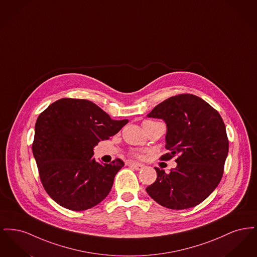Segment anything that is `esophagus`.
<instances>
[{
    "label": "esophagus",
    "instance_id": "esophagus-1",
    "mask_svg": "<svg viewBox=\"0 0 257 257\" xmlns=\"http://www.w3.org/2000/svg\"><path fill=\"white\" fill-rule=\"evenodd\" d=\"M128 166L131 167V168H133L136 171H141V170H143L144 167H145L144 165H142V164H137V163H129Z\"/></svg>",
    "mask_w": 257,
    "mask_h": 257
}]
</instances>
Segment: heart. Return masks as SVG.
Listing matches in <instances>:
<instances>
[{
  "mask_svg": "<svg viewBox=\"0 0 257 257\" xmlns=\"http://www.w3.org/2000/svg\"><path fill=\"white\" fill-rule=\"evenodd\" d=\"M133 155H134V157L139 158V159H142V158H143V154H142V153H134Z\"/></svg>",
  "mask_w": 257,
  "mask_h": 257,
  "instance_id": "heart-1",
  "label": "heart"
}]
</instances>
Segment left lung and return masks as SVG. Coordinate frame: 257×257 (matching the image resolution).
I'll return each mask as SVG.
<instances>
[{
	"instance_id": "left-lung-1",
	"label": "left lung",
	"mask_w": 257,
	"mask_h": 257,
	"mask_svg": "<svg viewBox=\"0 0 257 257\" xmlns=\"http://www.w3.org/2000/svg\"><path fill=\"white\" fill-rule=\"evenodd\" d=\"M147 116L167 123L170 152L160 160L176 157L177 163L170 173L155 168L157 179L146 189L147 194L164 207H195L212 194L223 174L228 138L220 113L203 99L183 93L166 99Z\"/></svg>"
}]
</instances>
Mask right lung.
Returning a JSON list of instances; mask_svg holds the SVG:
<instances>
[{"mask_svg":"<svg viewBox=\"0 0 257 257\" xmlns=\"http://www.w3.org/2000/svg\"><path fill=\"white\" fill-rule=\"evenodd\" d=\"M127 119L113 120L93 102L61 98L37 117L33 142L40 181L62 207L84 211L109 195L122 160L101 165L93 147L118 133Z\"/></svg>","mask_w":257,"mask_h":257,"instance_id":"obj_1","label":"right lung"}]
</instances>
